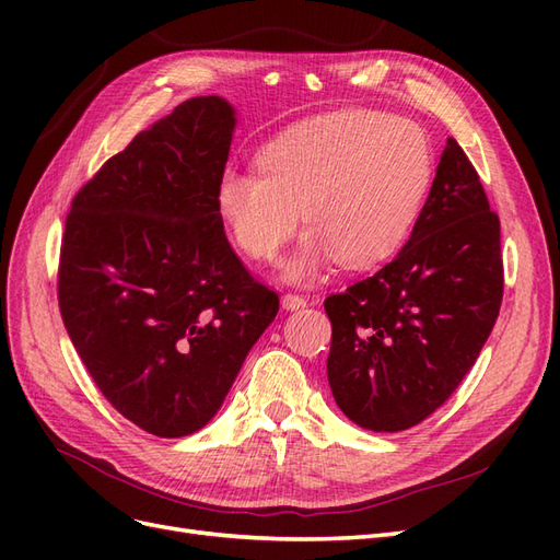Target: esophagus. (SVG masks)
<instances>
[{
	"instance_id": "34e87169",
	"label": "esophagus",
	"mask_w": 560,
	"mask_h": 560,
	"mask_svg": "<svg viewBox=\"0 0 560 560\" xmlns=\"http://www.w3.org/2000/svg\"><path fill=\"white\" fill-rule=\"evenodd\" d=\"M282 308H284V311L306 308V299L299 296V294H284V296H282Z\"/></svg>"
}]
</instances>
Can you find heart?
I'll return each instance as SVG.
<instances>
[{
	"label": "heart",
	"instance_id": "1",
	"mask_svg": "<svg viewBox=\"0 0 560 560\" xmlns=\"http://www.w3.org/2000/svg\"><path fill=\"white\" fill-rule=\"evenodd\" d=\"M434 179V149L411 118L341 109L301 121L266 142L257 171H226L214 212L247 257L273 261L301 214L311 229L282 278L308 284L334 261L362 270L395 257Z\"/></svg>",
	"mask_w": 560,
	"mask_h": 560
}]
</instances>
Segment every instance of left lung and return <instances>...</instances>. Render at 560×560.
Listing matches in <instances>:
<instances>
[{
    "label": "left lung",
    "instance_id": "left-lung-1",
    "mask_svg": "<svg viewBox=\"0 0 560 560\" xmlns=\"http://www.w3.org/2000/svg\"><path fill=\"white\" fill-rule=\"evenodd\" d=\"M500 303V219L448 138L411 238L378 273L325 301L338 409L371 432L418 425L477 362Z\"/></svg>",
    "mask_w": 560,
    "mask_h": 560
}]
</instances>
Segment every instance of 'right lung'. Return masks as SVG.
I'll return each mask as SVG.
<instances>
[{"label":"right lung","mask_w":560,"mask_h":560,"mask_svg":"<svg viewBox=\"0 0 560 560\" xmlns=\"http://www.w3.org/2000/svg\"><path fill=\"white\" fill-rule=\"evenodd\" d=\"M235 124L224 97L186 100L103 165L65 224V329L114 409L165 439L217 416L280 308L214 212Z\"/></svg>","instance_id":"1"}]
</instances>
